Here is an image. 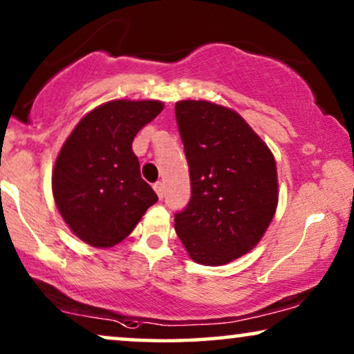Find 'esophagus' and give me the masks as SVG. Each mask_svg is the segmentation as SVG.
<instances>
[{
	"label": "esophagus",
	"mask_w": 354,
	"mask_h": 354,
	"mask_svg": "<svg viewBox=\"0 0 354 354\" xmlns=\"http://www.w3.org/2000/svg\"><path fill=\"white\" fill-rule=\"evenodd\" d=\"M153 188H154V192L158 193V196L162 200L164 195H166V188H164V183H162V182H156V183H154V185H153Z\"/></svg>",
	"instance_id": "obj_1"
}]
</instances>
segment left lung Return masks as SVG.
<instances>
[{"instance_id": "1", "label": "left lung", "mask_w": 354, "mask_h": 354, "mask_svg": "<svg viewBox=\"0 0 354 354\" xmlns=\"http://www.w3.org/2000/svg\"><path fill=\"white\" fill-rule=\"evenodd\" d=\"M190 171L192 198L176 232L198 264L222 266L250 253L279 203L274 154L248 122L205 100L176 103Z\"/></svg>"}]
</instances>
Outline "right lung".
<instances>
[{"label":"right lung","mask_w":354,"mask_h":354,"mask_svg":"<svg viewBox=\"0 0 354 354\" xmlns=\"http://www.w3.org/2000/svg\"><path fill=\"white\" fill-rule=\"evenodd\" d=\"M164 109L156 100H113L79 120L62 145L51 187L72 234L111 248L135 229L158 195L142 178L132 142Z\"/></svg>","instance_id":"add662e5"}]
</instances>
